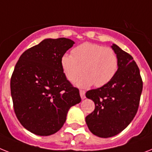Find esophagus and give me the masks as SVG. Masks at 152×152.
<instances>
[{"label": "esophagus", "instance_id": "34e87169", "mask_svg": "<svg viewBox=\"0 0 152 152\" xmlns=\"http://www.w3.org/2000/svg\"><path fill=\"white\" fill-rule=\"evenodd\" d=\"M80 96H81V99L83 100L86 98V96H85V91L83 90H80Z\"/></svg>", "mask_w": 152, "mask_h": 152}]
</instances>
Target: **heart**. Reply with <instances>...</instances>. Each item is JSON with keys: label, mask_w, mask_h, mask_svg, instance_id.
<instances>
[{"label": "heart", "mask_w": 152, "mask_h": 152, "mask_svg": "<svg viewBox=\"0 0 152 152\" xmlns=\"http://www.w3.org/2000/svg\"><path fill=\"white\" fill-rule=\"evenodd\" d=\"M61 66L66 79L75 81L77 86L88 88L95 85L101 87L110 83L115 76L119 59L111 48L94 43L85 42L72 50V55L64 54L61 58Z\"/></svg>", "instance_id": "1"}]
</instances>
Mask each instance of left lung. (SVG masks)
Returning a JSON list of instances; mask_svg holds the SVG:
<instances>
[{
	"label": "left lung",
	"instance_id": "left-lung-1",
	"mask_svg": "<svg viewBox=\"0 0 152 152\" xmlns=\"http://www.w3.org/2000/svg\"><path fill=\"white\" fill-rule=\"evenodd\" d=\"M119 67L115 76L107 85L86 93L95 104V110L86 117L88 128L100 137L118 134L129 125L137 109L143 82L140 70L131 55L113 44Z\"/></svg>",
	"mask_w": 152,
	"mask_h": 152
}]
</instances>
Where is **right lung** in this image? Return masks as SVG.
I'll use <instances>...</instances> for the list:
<instances>
[{"label":"right lung","instance_id":"right-lung-1","mask_svg":"<svg viewBox=\"0 0 152 152\" xmlns=\"http://www.w3.org/2000/svg\"><path fill=\"white\" fill-rule=\"evenodd\" d=\"M66 38L46 39L22 53L11 79L16 117L25 129L39 136L56 133L80 91L65 76L61 58L73 45Z\"/></svg>","mask_w":152,"mask_h":152}]
</instances>
